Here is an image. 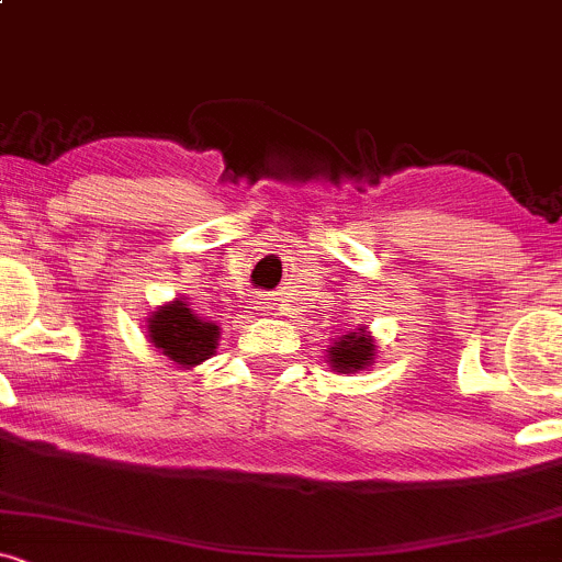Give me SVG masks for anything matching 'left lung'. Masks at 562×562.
Masks as SVG:
<instances>
[{
  "label": "left lung",
  "instance_id": "8db88e82",
  "mask_svg": "<svg viewBox=\"0 0 562 562\" xmlns=\"http://www.w3.org/2000/svg\"><path fill=\"white\" fill-rule=\"evenodd\" d=\"M326 352L328 366L336 374H358V371H366L369 366H374L376 339L369 330V326L360 323V326L352 330H345L341 336H336Z\"/></svg>",
  "mask_w": 562,
  "mask_h": 562
}]
</instances>
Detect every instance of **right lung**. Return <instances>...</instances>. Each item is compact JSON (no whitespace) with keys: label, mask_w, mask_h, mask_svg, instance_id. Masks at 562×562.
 I'll list each match as a JSON object with an SVG mask.
<instances>
[{"label":"right lung","mask_w":562,"mask_h":562,"mask_svg":"<svg viewBox=\"0 0 562 562\" xmlns=\"http://www.w3.org/2000/svg\"><path fill=\"white\" fill-rule=\"evenodd\" d=\"M145 334L150 345L175 366L193 369L215 356L221 326L215 321L199 317L186 299H175L150 312Z\"/></svg>","instance_id":"1"}]
</instances>
